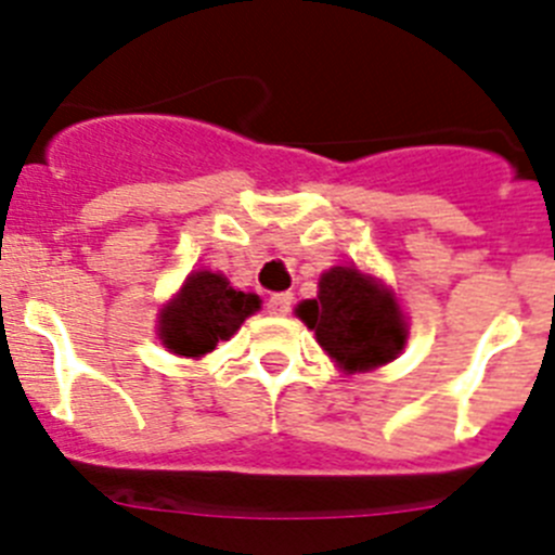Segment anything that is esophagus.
<instances>
[{
  "label": "esophagus",
  "instance_id": "34e87169",
  "mask_svg": "<svg viewBox=\"0 0 555 555\" xmlns=\"http://www.w3.org/2000/svg\"><path fill=\"white\" fill-rule=\"evenodd\" d=\"M294 306V294L292 292H281V294H272L267 302L269 313H274V317H286L288 311H292Z\"/></svg>",
  "mask_w": 555,
  "mask_h": 555
}]
</instances>
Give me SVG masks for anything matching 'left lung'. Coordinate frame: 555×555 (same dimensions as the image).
I'll use <instances>...</instances> for the list:
<instances>
[{
	"label": "left lung",
	"instance_id": "obj_1",
	"mask_svg": "<svg viewBox=\"0 0 555 555\" xmlns=\"http://www.w3.org/2000/svg\"><path fill=\"white\" fill-rule=\"evenodd\" d=\"M297 317L347 372L380 366L403 350L405 322L395 297L356 267H333L320 278L317 300Z\"/></svg>",
	"mask_w": 555,
	"mask_h": 555
}]
</instances>
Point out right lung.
I'll use <instances>...</instances> for the list:
<instances>
[{
	"label": "right lung",
	"instance_id": "1",
	"mask_svg": "<svg viewBox=\"0 0 555 555\" xmlns=\"http://www.w3.org/2000/svg\"><path fill=\"white\" fill-rule=\"evenodd\" d=\"M261 308L255 294L235 292L217 272H194L160 313V338L171 352L197 358L228 341L249 313Z\"/></svg>",
	"mask_w": 555,
	"mask_h": 555
}]
</instances>
